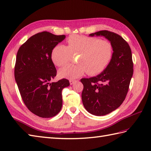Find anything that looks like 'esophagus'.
Listing matches in <instances>:
<instances>
[{
  "label": "esophagus",
  "instance_id": "obj_1",
  "mask_svg": "<svg viewBox=\"0 0 151 151\" xmlns=\"http://www.w3.org/2000/svg\"><path fill=\"white\" fill-rule=\"evenodd\" d=\"M75 82H76V81H74V80H70V81H69V83H70V85L74 84Z\"/></svg>",
  "mask_w": 151,
  "mask_h": 151
}]
</instances>
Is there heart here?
<instances>
[{
	"label": "heart",
	"instance_id": "b5f03b06",
	"mask_svg": "<svg viewBox=\"0 0 151 151\" xmlns=\"http://www.w3.org/2000/svg\"><path fill=\"white\" fill-rule=\"evenodd\" d=\"M110 42L97 37L72 35L67 40V47L58 45L51 52V60L58 67L68 63L75 54H79V65H68L59 70L60 77L74 79L88 72L97 75L106 68L113 57Z\"/></svg>",
	"mask_w": 151,
	"mask_h": 151
}]
</instances>
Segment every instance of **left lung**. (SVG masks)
<instances>
[{"mask_svg": "<svg viewBox=\"0 0 151 151\" xmlns=\"http://www.w3.org/2000/svg\"><path fill=\"white\" fill-rule=\"evenodd\" d=\"M89 36H104L113 46V57L101 74L82 78L84 86L82 100L86 110L97 116L111 113L123 103L133 75L132 52L129 45L119 35L108 30L92 33Z\"/></svg>", "mask_w": 151, "mask_h": 151, "instance_id": "obj_1", "label": "left lung"}]
</instances>
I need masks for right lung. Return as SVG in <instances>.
<instances>
[{
  "label": "right lung",
  "instance_id": "obj_1",
  "mask_svg": "<svg viewBox=\"0 0 151 151\" xmlns=\"http://www.w3.org/2000/svg\"><path fill=\"white\" fill-rule=\"evenodd\" d=\"M65 35L42 32L30 37L19 48L16 57L15 79L24 103L40 117L50 118L62 107V89L69 86L63 78L50 82L56 75L51 52Z\"/></svg>",
  "mask_w": 151,
  "mask_h": 151
}]
</instances>
